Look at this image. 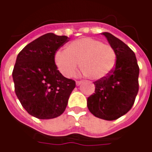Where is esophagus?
Instances as JSON below:
<instances>
[{
    "instance_id": "obj_1",
    "label": "esophagus",
    "mask_w": 152,
    "mask_h": 152,
    "mask_svg": "<svg viewBox=\"0 0 152 152\" xmlns=\"http://www.w3.org/2000/svg\"><path fill=\"white\" fill-rule=\"evenodd\" d=\"M82 83H83V81H76V85L77 86H80Z\"/></svg>"
}]
</instances>
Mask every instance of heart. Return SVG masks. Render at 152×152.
<instances>
[{
  "instance_id": "obj_1",
  "label": "heart",
  "mask_w": 152,
  "mask_h": 152,
  "mask_svg": "<svg viewBox=\"0 0 152 152\" xmlns=\"http://www.w3.org/2000/svg\"><path fill=\"white\" fill-rule=\"evenodd\" d=\"M80 61L88 77L100 80L113 71L116 55L109 44L90 37L76 39L68 45L67 50H59L55 53V64L66 77L75 75L79 67Z\"/></svg>"
}]
</instances>
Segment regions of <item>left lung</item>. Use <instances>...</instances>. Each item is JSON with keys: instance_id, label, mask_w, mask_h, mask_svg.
<instances>
[{"instance_id": "left-lung-1", "label": "left lung", "mask_w": 152, "mask_h": 152, "mask_svg": "<svg viewBox=\"0 0 152 152\" xmlns=\"http://www.w3.org/2000/svg\"><path fill=\"white\" fill-rule=\"evenodd\" d=\"M116 55L115 67L107 77L94 82L95 93L87 99V107L96 117L114 121L131 109L138 94L139 73L135 53L121 39L102 32Z\"/></svg>"}]
</instances>
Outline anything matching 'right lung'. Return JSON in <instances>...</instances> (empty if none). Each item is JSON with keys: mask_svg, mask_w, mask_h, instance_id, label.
I'll return each mask as SVG.
<instances>
[{"mask_svg": "<svg viewBox=\"0 0 152 152\" xmlns=\"http://www.w3.org/2000/svg\"><path fill=\"white\" fill-rule=\"evenodd\" d=\"M69 41L47 33L19 53L12 71L15 92L22 106L39 119H52L65 111L75 82L63 76L55 63V52Z\"/></svg>", "mask_w": 152, "mask_h": 152, "instance_id": "obj_1", "label": "right lung"}]
</instances>
